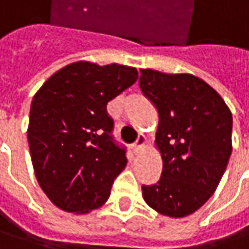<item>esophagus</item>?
Segmentation results:
<instances>
[{"label":"esophagus","mask_w":249,"mask_h":249,"mask_svg":"<svg viewBox=\"0 0 249 249\" xmlns=\"http://www.w3.org/2000/svg\"><path fill=\"white\" fill-rule=\"evenodd\" d=\"M145 144H147V139H145V136L144 134H139V139H137V141L134 142V151L139 154V152H141L142 149L145 148Z\"/></svg>","instance_id":"34e87169"}]
</instances>
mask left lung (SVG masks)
<instances>
[{"mask_svg": "<svg viewBox=\"0 0 249 249\" xmlns=\"http://www.w3.org/2000/svg\"><path fill=\"white\" fill-rule=\"evenodd\" d=\"M140 73L141 92L158 110L155 148L162 158V176L142 186V198L160 215L184 217L222 180L233 149V116L219 92L194 74Z\"/></svg>", "mask_w": 249, "mask_h": 249, "instance_id": "8db88e82", "label": "left lung"}]
</instances>
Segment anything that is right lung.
Wrapping results in <instances>:
<instances>
[{
  "label": "right lung",
  "instance_id": "1",
  "mask_svg": "<svg viewBox=\"0 0 249 249\" xmlns=\"http://www.w3.org/2000/svg\"><path fill=\"white\" fill-rule=\"evenodd\" d=\"M137 79L131 66L77 61L53 73L34 94L27 127L32 163L56 208L83 215L109 198L127 159L110 139L107 104Z\"/></svg>",
  "mask_w": 249,
  "mask_h": 249
}]
</instances>
